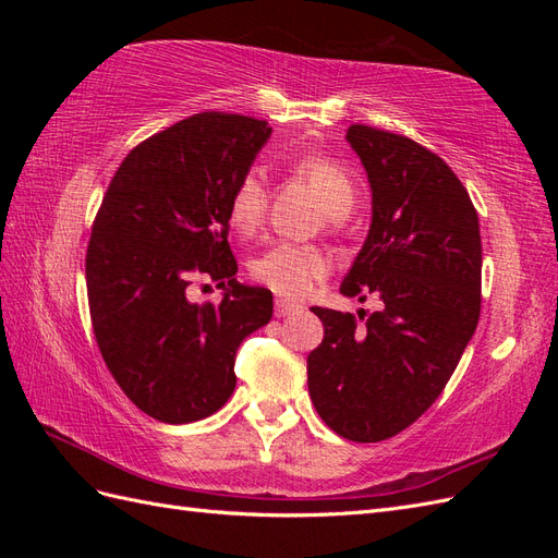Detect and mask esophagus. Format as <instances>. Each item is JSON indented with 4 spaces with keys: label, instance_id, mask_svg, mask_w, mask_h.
<instances>
[{
    "label": "esophagus",
    "instance_id": "1",
    "mask_svg": "<svg viewBox=\"0 0 558 558\" xmlns=\"http://www.w3.org/2000/svg\"><path fill=\"white\" fill-rule=\"evenodd\" d=\"M298 310H300V307L295 305V302L281 300V298L275 300V314H277V316H289V314H293V312H298Z\"/></svg>",
    "mask_w": 558,
    "mask_h": 558
}]
</instances>
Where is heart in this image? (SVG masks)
Here are the masks:
<instances>
[{"label": "heart", "mask_w": 558, "mask_h": 558, "mask_svg": "<svg viewBox=\"0 0 558 558\" xmlns=\"http://www.w3.org/2000/svg\"><path fill=\"white\" fill-rule=\"evenodd\" d=\"M293 170L307 179V183L318 195L320 205L328 214L340 209H351L353 179L342 162L326 156H302L293 160ZM267 211V185L260 170H248L238 185H234L228 199L230 226L240 234H253ZM330 272V258L316 246L279 242L263 251L251 263V275L269 291L283 298L300 300L314 291V286Z\"/></svg>", "instance_id": "obj_1"}]
</instances>
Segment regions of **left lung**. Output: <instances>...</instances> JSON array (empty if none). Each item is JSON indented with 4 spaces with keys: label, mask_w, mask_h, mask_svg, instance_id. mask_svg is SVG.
<instances>
[{
    "label": "left lung",
    "mask_w": 558,
    "mask_h": 558,
    "mask_svg": "<svg viewBox=\"0 0 558 558\" xmlns=\"http://www.w3.org/2000/svg\"><path fill=\"white\" fill-rule=\"evenodd\" d=\"M373 223L342 295L377 293L384 307L356 316L314 307L324 342L307 359L318 416L351 442H381L412 426L442 393L477 328L480 218L451 167L404 134L351 125Z\"/></svg>",
    "instance_id": "1"
}]
</instances>
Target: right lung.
I'll return each instance as SVG.
<instances>
[{
  "instance_id": "add662e5",
  "label": "right lung",
  "mask_w": 558,
  "mask_h": 558,
  "mask_svg": "<svg viewBox=\"0 0 558 558\" xmlns=\"http://www.w3.org/2000/svg\"><path fill=\"white\" fill-rule=\"evenodd\" d=\"M272 134L267 121L205 111L134 146L99 207L86 253L90 320L123 393L162 424H191L234 391V353L272 318L228 244V199ZM207 276L218 306L187 300Z\"/></svg>"
}]
</instances>
